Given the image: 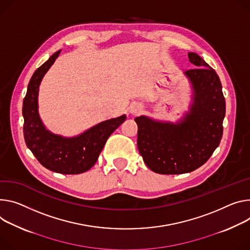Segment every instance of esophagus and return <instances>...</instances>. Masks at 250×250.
I'll return each instance as SVG.
<instances>
[{"label":"esophagus","mask_w":250,"mask_h":250,"mask_svg":"<svg viewBox=\"0 0 250 250\" xmlns=\"http://www.w3.org/2000/svg\"><path fill=\"white\" fill-rule=\"evenodd\" d=\"M143 109V106L141 104H138V103H133L131 105H130V112L133 113V115H137V113L141 112Z\"/></svg>","instance_id":"34e87169"}]
</instances>
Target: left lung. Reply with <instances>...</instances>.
<instances>
[{
  "label": "left lung",
  "mask_w": 250,
  "mask_h": 250,
  "mask_svg": "<svg viewBox=\"0 0 250 250\" xmlns=\"http://www.w3.org/2000/svg\"><path fill=\"white\" fill-rule=\"evenodd\" d=\"M188 59L196 67L185 72L193 90V102L185 118L176 124L146 116L134 119L139 151L146 167L156 173L195 170L208 161L222 138L225 100L220 80L197 54L188 53Z\"/></svg>",
  "instance_id": "1"
}]
</instances>
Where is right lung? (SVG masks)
<instances>
[{"instance_id": "obj_1", "label": "right lung", "mask_w": 250, "mask_h": 250, "mask_svg": "<svg viewBox=\"0 0 250 250\" xmlns=\"http://www.w3.org/2000/svg\"><path fill=\"white\" fill-rule=\"evenodd\" d=\"M60 53L58 51L51 56L30 80L22 102L24 137L27 146L42 167L62 174H79L94 167L106 140L126 117L123 115L102 122L74 138H63L44 127L38 110L39 86Z\"/></svg>"}]
</instances>
